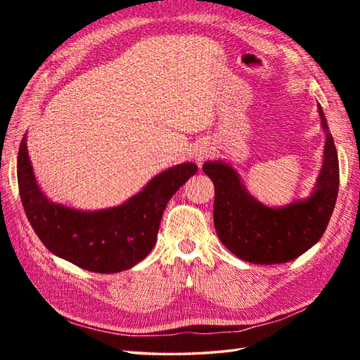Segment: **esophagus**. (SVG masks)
Segmentation results:
<instances>
[{
    "mask_svg": "<svg viewBox=\"0 0 360 360\" xmlns=\"http://www.w3.org/2000/svg\"><path fill=\"white\" fill-rule=\"evenodd\" d=\"M207 155H209V151H207V150H200V151H196V160H202L204 158H207Z\"/></svg>",
    "mask_w": 360,
    "mask_h": 360,
    "instance_id": "1",
    "label": "esophagus"
}]
</instances>
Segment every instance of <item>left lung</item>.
Returning <instances> with one entry per match:
<instances>
[{
  "label": "left lung",
  "instance_id": "8db88e82",
  "mask_svg": "<svg viewBox=\"0 0 360 360\" xmlns=\"http://www.w3.org/2000/svg\"><path fill=\"white\" fill-rule=\"evenodd\" d=\"M326 129L325 162L316 192L307 201L283 209H269L252 198L233 168L205 162L204 173L215 186L213 223L221 243L249 263L277 264L300 257L322 238L339 192V159L334 139L319 106Z\"/></svg>",
  "mask_w": 360,
  "mask_h": 360
}]
</instances>
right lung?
<instances>
[{"mask_svg": "<svg viewBox=\"0 0 360 360\" xmlns=\"http://www.w3.org/2000/svg\"><path fill=\"white\" fill-rule=\"evenodd\" d=\"M196 170L195 164L176 165L153 178L141 193L119 207L80 212L53 204L43 195L25 137L17 160L22 207L44 248L82 269L101 274L129 269L150 254L167 202Z\"/></svg>", "mask_w": 360, "mask_h": 360, "instance_id": "right-lung-1", "label": "right lung"}]
</instances>
